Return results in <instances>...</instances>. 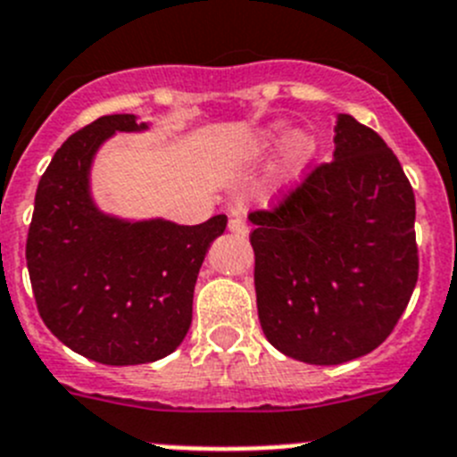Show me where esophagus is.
Masks as SVG:
<instances>
[{
    "label": "esophagus",
    "mask_w": 457,
    "mask_h": 457,
    "mask_svg": "<svg viewBox=\"0 0 457 457\" xmlns=\"http://www.w3.org/2000/svg\"><path fill=\"white\" fill-rule=\"evenodd\" d=\"M228 231L236 233V236H249V226H246V221L242 220V217H231L228 220Z\"/></svg>",
    "instance_id": "1"
}]
</instances>
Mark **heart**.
I'll list each match as a JSON object with an SVG mask.
<instances>
[{
	"label": "heart",
	"mask_w": 457,
	"mask_h": 457,
	"mask_svg": "<svg viewBox=\"0 0 457 457\" xmlns=\"http://www.w3.org/2000/svg\"><path fill=\"white\" fill-rule=\"evenodd\" d=\"M280 124H276V127H270L267 131H262L261 136L256 137V142L249 146V154L251 156H262V154L271 152L276 146V142H278V136H280ZM315 154V137L308 136L305 131H296L295 136L287 140V165H290L292 171L301 170L303 167V162L308 161V158Z\"/></svg>",
	"instance_id": "obj_1"
}]
</instances>
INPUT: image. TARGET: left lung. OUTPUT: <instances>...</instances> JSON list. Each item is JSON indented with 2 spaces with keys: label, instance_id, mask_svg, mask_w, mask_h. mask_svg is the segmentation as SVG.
I'll return each mask as SVG.
<instances>
[{
  "label": "left lung",
  "instance_id": "1",
  "mask_svg": "<svg viewBox=\"0 0 457 457\" xmlns=\"http://www.w3.org/2000/svg\"><path fill=\"white\" fill-rule=\"evenodd\" d=\"M333 162L251 212L256 301L271 346L342 365L383 345L420 274L414 192L383 137L337 115Z\"/></svg>",
  "mask_w": 457,
  "mask_h": 457
}]
</instances>
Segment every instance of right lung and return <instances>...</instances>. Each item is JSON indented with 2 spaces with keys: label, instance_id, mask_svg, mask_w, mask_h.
<instances>
[{
  "label": "right lung",
  "instance_id": "add662e5",
  "mask_svg": "<svg viewBox=\"0 0 457 457\" xmlns=\"http://www.w3.org/2000/svg\"><path fill=\"white\" fill-rule=\"evenodd\" d=\"M136 115H104L67 137L37 183L27 267L45 326L102 365L154 362L192 324V296L226 215L181 226L162 217L122 220L99 211L92 161L115 133H140Z\"/></svg>",
  "mask_w": 457,
  "mask_h": 457
}]
</instances>
